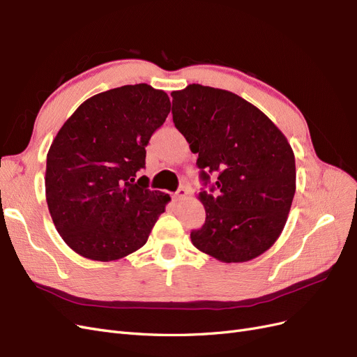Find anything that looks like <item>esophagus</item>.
<instances>
[{
	"instance_id": "obj_1",
	"label": "esophagus",
	"mask_w": 357,
	"mask_h": 357,
	"mask_svg": "<svg viewBox=\"0 0 357 357\" xmlns=\"http://www.w3.org/2000/svg\"><path fill=\"white\" fill-rule=\"evenodd\" d=\"M188 197V190L186 189H178L176 193H174V198H176V201H181V199H185Z\"/></svg>"
}]
</instances>
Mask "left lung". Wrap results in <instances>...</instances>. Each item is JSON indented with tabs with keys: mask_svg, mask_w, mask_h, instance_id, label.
Returning <instances> with one entry per match:
<instances>
[{
	"mask_svg": "<svg viewBox=\"0 0 357 357\" xmlns=\"http://www.w3.org/2000/svg\"><path fill=\"white\" fill-rule=\"evenodd\" d=\"M171 96L172 121L198 153L202 180L218 172L215 192L198 195L205 223L192 231V244L225 264L252 261L287 222L296 190L294 150L271 119L229 91L192 83Z\"/></svg>",
	"mask_w": 357,
	"mask_h": 357,
	"instance_id": "left-lung-1",
	"label": "left lung"
}]
</instances>
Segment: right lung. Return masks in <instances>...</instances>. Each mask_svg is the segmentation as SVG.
<instances>
[{"label": "right lung", "mask_w": 357, "mask_h": 357, "mask_svg": "<svg viewBox=\"0 0 357 357\" xmlns=\"http://www.w3.org/2000/svg\"><path fill=\"white\" fill-rule=\"evenodd\" d=\"M169 110L167 92L126 84L91 96L58 131L47 152L46 201L75 253L110 262L146 244L171 198L135 177Z\"/></svg>", "instance_id": "1"}]
</instances>
